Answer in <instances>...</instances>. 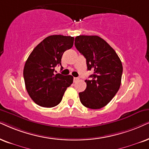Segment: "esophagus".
<instances>
[{
	"mask_svg": "<svg viewBox=\"0 0 149 149\" xmlns=\"http://www.w3.org/2000/svg\"><path fill=\"white\" fill-rule=\"evenodd\" d=\"M78 80H79L78 78H75V77L73 78V82H76L77 81H78Z\"/></svg>",
	"mask_w": 149,
	"mask_h": 149,
	"instance_id": "obj_1",
	"label": "esophagus"
}]
</instances>
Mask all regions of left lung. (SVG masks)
Segmentation results:
<instances>
[{
	"label": "left lung",
	"mask_w": 149,
	"mask_h": 149,
	"mask_svg": "<svg viewBox=\"0 0 149 149\" xmlns=\"http://www.w3.org/2000/svg\"><path fill=\"white\" fill-rule=\"evenodd\" d=\"M75 46L86 58L88 70L93 71L91 80H85L86 89L79 93L81 103L89 109L102 108L119 90L122 62L113 49L97 36H78Z\"/></svg>",
	"instance_id": "1"
}]
</instances>
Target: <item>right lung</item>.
Returning <instances> with one entry per match:
<instances>
[{
    "label": "right lung",
    "instance_id": "obj_1",
    "mask_svg": "<svg viewBox=\"0 0 149 149\" xmlns=\"http://www.w3.org/2000/svg\"><path fill=\"white\" fill-rule=\"evenodd\" d=\"M73 40L71 36H49L28 57L23 70L25 87L30 97L39 106L51 108L58 105L67 88L73 83L72 76L56 74L55 67L61 65L62 56L72 47Z\"/></svg>",
    "mask_w": 149,
    "mask_h": 149
}]
</instances>
